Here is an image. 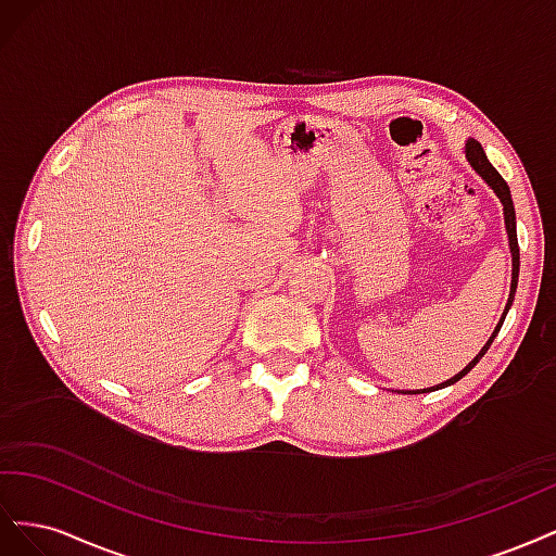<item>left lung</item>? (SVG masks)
<instances>
[{
    "label": "left lung",
    "instance_id": "left-lung-1",
    "mask_svg": "<svg viewBox=\"0 0 556 556\" xmlns=\"http://www.w3.org/2000/svg\"><path fill=\"white\" fill-rule=\"evenodd\" d=\"M464 153H466V160H468V164L473 166V172L490 185V188L494 190V194L498 197V201L503 204V223H506V231H508V245H510V255H513V280H510V294H508V304H506V308H503V315H501V319H498V325H496V329H494V333L490 336V341H486L484 345H482V350L478 352V355L470 359L468 364H466V368H462V371L457 374V376H452L450 380H445V382H441V384H435V387H427V390H406L403 394H425V392H431V390H443V387H447V384H454L457 380H462L470 368H473L482 357H484V352L490 350V345H492V341L496 339V333H498V329H501V325H503V319H506V315H508V311H510V306H513V299H515V292H517V278H519V245H517V225H515V206H513V197H510V188H508V182L501 178V174L494 169V166L490 164V160H486V155H484V150H482V146L476 141V139H468L466 141V148H464Z\"/></svg>",
    "mask_w": 556,
    "mask_h": 556
}]
</instances>
